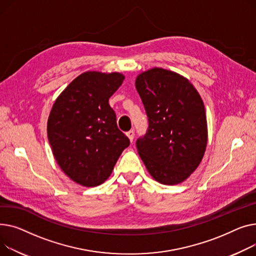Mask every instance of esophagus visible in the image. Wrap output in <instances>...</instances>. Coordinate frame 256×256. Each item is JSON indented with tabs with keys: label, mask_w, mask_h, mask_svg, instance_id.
<instances>
[{
	"label": "esophagus",
	"mask_w": 256,
	"mask_h": 256,
	"mask_svg": "<svg viewBox=\"0 0 256 256\" xmlns=\"http://www.w3.org/2000/svg\"><path fill=\"white\" fill-rule=\"evenodd\" d=\"M134 130L133 129H131V130H129L126 134H127V136L129 138V140H130V142H133V138H134Z\"/></svg>",
	"instance_id": "esophagus-1"
}]
</instances>
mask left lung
I'll return each mask as SVG.
<instances>
[{
    "label": "left lung",
    "mask_w": 256,
    "mask_h": 256,
    "mask_svg": "<svg viewBox=\"0 0 256 256\" xmlns=\"http://www.w3.org/2000/svg\"><path fill=\"white\" fill-rule=\"evenodd\" d=\"M135 86L148 122L136 140L138 154L156 181L181 183L198 168L206 151L204 102L187 78L166 69L140 73Z\"/></svg>",
    "instance_id": "1"
}]
</instances>
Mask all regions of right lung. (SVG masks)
<instances>
[{"instance_id":"obj_1","label":"right lung","mask_w":256,"mask_h":256,"mask_svg":"<svg viewBox=\"0 0 256 256\" xmlns=\"http://www.w3.org/2000/svg\"><path fill=\"white\" fill-rule=\"evenodd\" d=\"M123 80L124 75L116 72H84L70 82L52 108L48 136L54 156L78 184H102L130 144L108 103Z\"/></svg>"}]
</instances>
